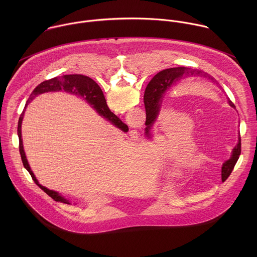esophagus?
I'll list each match as a JSON object with an SVG mask.
<instances>
[{
    "mask_svg": "<svg viewBox=\"0 0 257 257\" xmlns=\"http://www.w3.org/2000/svg\"><path fill=\"white\" fill-rule=\"evenodd\" d=\"M132 138H134L135 140H137V139H139V137H140V134L138 133V132H133V133H131V135H130Z\"/></svg>",
    "mask_w": 257,
    "mask_h": 257,
    "instance_id": "34e87169",
    "label": "esophagus"
}]
</instances>
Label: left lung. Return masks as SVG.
<instances>
[{"instance_id": "8db88e82", "label": "left lung", "mask_w": 257, "mask_h": 257, "mask_svg": "<svg viewBox=\"0 0 257 257\" xmlns=\"http://www.w3.org/2000/svg\"><path fill=\"white\" fill-rule=\"evenodd\" d=\"M188 75L205 76L207 74L201 70L191 69L187 67H176V68H170V69H166L159 72L158 74L151 80L148 87L145 89L144 97H143L145 112H146V123L151 124L156 121L160 113V107H161L164 95L167 92V90L170 89L173 85H176L180 80L185 78ZM228 102L232 107H235V104L230 99H228ZM240 154H241V139L239 138L238 144L233 150V155L231 159L228 160L223 165L222 176H225L226 178L230 176L239 159ZM223 172L224 173V174H222Z\"/></svg>"}]
</instances>
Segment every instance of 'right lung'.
Here are the masks:
<instances>
[{"label":"right lung","instance_id":"obj_1","mask_svg":"<svg viewBox=\"0 0 257 257\" xmlns=\"http://www.w3.org/2000/svg\"><path fill=\"white\" fill-rule=\"evenodd\" d=\"M54 91H65V92L75 94V95L82 97L90 105H92V107L100 116L104 117L106 120L113 123L118 128H121L124 131H127L128 126L126 124H124L115 114H113L111 111H109V108L106 104L105 98L103 96V93H102L100 87L91 78L84 76V75H80V74H70V75H64L62 77H55V78L46 80L34 88L32 93L30 94L27 102H30V100H32L35 96H38L39 94H42L45 92H54ZM26 105H27V103L25 104V107H26ZM25 107L23 109L22 114L19 117L18 128H17V134L19 137V153L21 156L23 166L29 172L35 184L38 185L41 189H43L49 196H51L56 201L70 204L69 200H67L66 198L61 196L58 192L50 190V189L46 188L45 186H42L39 183V181L36 180L34 174L32 173V171L28 165V162L26 160V156H25V153L23 150V143H22V138H21L22 137L21 136V124H22V120L24 117Z\"/></svg>","mask_w":257,"mask_h":257}]
</instances>
